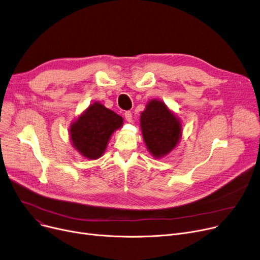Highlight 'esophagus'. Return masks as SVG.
I'll return each mask as SVG.
<instances>
[{
  "mask_svg": "<svg viewBox=\"0 0 260 260\" xmlns=\"http://www.w3.org/2000/svg\"><path fill=\"white\" fill-rule=\"evenodd\" d=\"M124 117H125L127 122H132V121H133V114H132V112L126 111V112L124 113Z\"/></svg>",
  "mask_w": 260,
  "mask_h": 260,
  "instance_id": "1",
  "label": "esophagus"
}]
</instances>
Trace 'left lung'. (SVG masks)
<instances>
[{"label": "left lung", "mask_w": 260, "mask_h": 260, "mask_svg": "<svg viewBox=\"0 0 260 260\" xmlns=\"http://www.w3.org/2000/svg\"><path fill=\"white\" fill-rule=\"evenodd\" d=\"M144 142L154 158H162L178 144L181 122L163 101L150 100L140 117Z\"/></svg>", "instance_id": "obj_1"}]
</instances>
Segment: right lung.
I'll use <instances>...</instances> for the list:
<instances>
[{
  "instance_id": "right-lung-1",
  "label": "right lung",
  "mask_w": 260,
  "mask_h": 260,
  "mask_svg": "<svg viewBox=\"0 0 260 260\" xmlns=\"http://www.w3.org/2000/svg\"><path fill=\"white\" fill-rule=\"evenodd\" d=\"M122 123V117L95 102L71 125L73 146L86 159H98L105 152L112 134Z\"/></svg>"
}]
</instances>
